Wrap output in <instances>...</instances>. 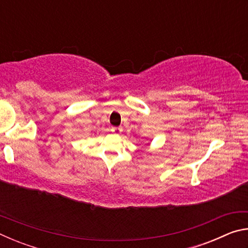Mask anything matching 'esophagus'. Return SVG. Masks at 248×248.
<instances>
[{
	"label": "esophagus",
	"mask_w": 248,
	"mask_h": 248,
	"mask_svg": "<svg viewBox=\"0 0 248 248\" xmlns=\"http://www.w3.org/2000/svg\"><path fill=\"white\" fill-rule=\"evenodd\" d=\"M111 131L114 132L115 134H119L121 131H123V128H121V127H112Z\"/></svg>",
	"instance_id": "esophagus-1"
}]
</instances>
